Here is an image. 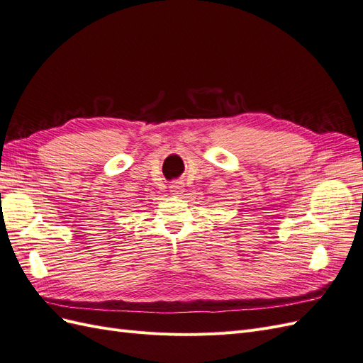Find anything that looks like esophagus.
Listing matches in <instances>:
<instances>
[{"label": "esophagus", "instance_id": "esophagus-1", "mask_svg": "<svg viewBox=\"0 0 363 363\" xmlns=\"http://www.w3.org/2000/svg\"><path fill=\"white\" fill-rule=\"evenodd\" d=\"M169 192L172 194V195H182L183 192H184V184H183V182H174V183H171V186H169Z\"/></svg>", "mask_w": 363, "mask_h": 363}]
</instances>
